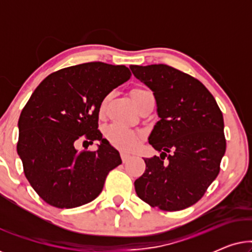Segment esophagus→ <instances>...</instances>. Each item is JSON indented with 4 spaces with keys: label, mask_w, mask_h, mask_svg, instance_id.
<instances>
[{
    "label": "esophagus",
    "mask_w": 252,
    "mask_h": 252,
    "mask_svg": "<svg viewBox=\"0 0 252 252\" xmlns=\"http://www.w3.org/2000/svg\"><path fill=\"white\" fill-rule=\"evenodd\" d=\"M120 157H122L123 163H126V161H128V160H129L130 155H128V154H125V153H122V154H120Z\"/></svg>",
    "instance_id": "esophagus-1"
}]
</instances>
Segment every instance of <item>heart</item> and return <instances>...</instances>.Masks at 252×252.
I'll return each mask as SVG.
<instances>
[{"instance_id":"obj_1","label":"heart","mask_w":252,"mask_h":252,"mask_svg":"<svg viewBox=\"0 0 252 252\" xmlns=\"http://www.w3.org/2000/svg\"><path fill=\"white\" fill-rule=\"evenodd\" d=\"M130 97H132L134 104L136 105L137 109H141L144 103H146L148 99L154 98L153 93H151L149 89L142 88V87H135L130 91ZM110 98H111V94L106 95L101 103V113L105 111L106 106H108ZM105 136L110 143L112 144L113 147L118 148L120 150L129 151L134 149L137 146V143L140 142V140L142 139V134L139 132H135V130H130L123 128V127L112 125L110 126L105 132Z\"/></svg>"}]
</instances>
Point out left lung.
I'll use <instances>...</instances> for the list:
<instances>
[{
	"mask_svg": "<svg viewBox=\"0 0 252 252\" xmlns=\"http://www.w3.org/2000/svg\"><path fill=\"white\" fill-rule=\"evenodd\" d=\"M129 67L154 92L160 118L149 136L160 157L144 158L136 194L164 211L187 209L219 174L226 151L221 110L208 88L185 72L165 64Z\"/></svg>",
	"mask_w": 252,
	"mask_h": 252,
	"instance_id": "8db88e82",
	"label": "left lung"
}]
</instances>
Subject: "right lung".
Returning <instances> with one entry per match:
<instances>
[{
	"mask_svg": "<svg viewBox=\"0 0 252 252\" xmlns=\"http://www.w3.org/2000/svg\"><path fill=\"white\" fill-rule=\"evenodd\" d=\"M129 68L89 62L48 75L20 113L17 153L36 194L58 209L87 204L101 194L109 172L122 164L103 139L98 112L103 98L128 80ZM79 140L101 143L78 152Z\"/></svg>",
	"mask_w": 252,
	"mask_h": 252,
	"instance_id": "add662e5",
	"label": "right lung"
}]
</instances>
